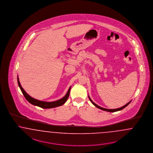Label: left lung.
Masks as SVG:
<instances>
[{
    "label": "left lung",
    "mask_w": 153,
    "mask_h": 153,
    "mask_svg": "<svg viewBox=\"0 0 153 153\" xmlns=\"http://www.w3.org/2000/svg\"><path fill=\"white\" fill-rule=\"evenodd\" d=\"M89 100H90V101L92 102V104H93L95 106H96L97 108H98L99 109H101V110H105V111H109V112H115V111H119V110H122L123 109H124L125 107H126L128 105V104L130 103V102L131 101H130L129 102H128V104H126L125 105H124L123 106H122L121 108H118V109H105V108H102V107H101V106H99L98 105H97V104H95L94 102H93V101H92V100L91 99V98L89 97Z\"/></svg>",
    "instance_id": "1"
}]
</instances>
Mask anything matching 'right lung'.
Instances as JSON below:
<instances>
[{
    "mask_svg": "<svg viewBox=\"0 0 153 153\" xmlns=\"http://www.w3.org/2000/svg\"><path fill=\"white\" fill-rule=\"evenodd\" d=\"M18 82L19 86V87H20V88L22 91V92L23 93L25 99L29 102H30L31 104H32L33 105H36L37 106H39V107H40L42 108H44V109L53 108H55V107H57V106L62 105L67 101L68 98L69 97V93H70V91H71V87H70L68 91L67 94L63 98H61L58 101H56L54 102H44V101H39V100H36L35 98L31 97V96H30L26 92H25V90L23 89V88L22 87V86L20 84L18 77Z\"/></svg>",
    "mask_w": 153,
    "mask_h": 153,
    "instance_id": "obj_1",
    "label": "right lung"
}]
</instances>
